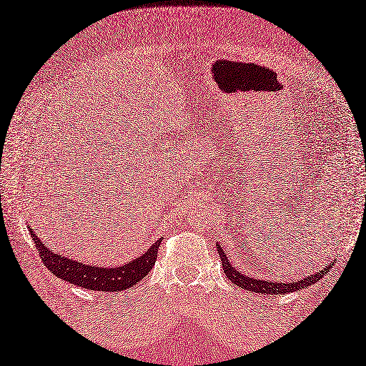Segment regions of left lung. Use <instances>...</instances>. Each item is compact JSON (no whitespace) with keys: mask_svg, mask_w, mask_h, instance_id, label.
<instances>
[{"mask_svg":"<svg viewBox=\"0 0 366 366\" xmlns=\"http://www.w3.org/2000/svg\"><path fill=\"white\" fill-rule=\"evenodd\" d=\"M217 251H219L223 270H225V274L228 277V280L232 281V283L242 287V290H246V291L267 294V296H283V294L294 292V291L302 290V287L312 286L313 283H317L318 280H322L325 274L331 270L332 265H335V262H331V264H328V267H325V268H322V270L315 272L313 274H310V277L302 278L299 281H291V283H280V281L252 278V277H249V274H244L239 270H236V268L232 265V262L228 260L227 252L223 251L222 246H219V242H217Z\"/></svg>","mask_w":366,"mask_h":366,"instance_id":"1","label":"left lung"}]
</instances>
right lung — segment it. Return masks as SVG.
Masks as SVG:
<instances>
[{
  "instance_id": "obj_1",
  "label": "right lung",
  "mask_w": 366,
  "mask_h": 366,
  "mask_svg": "<svg viewBox=\"0 0 366 366\" xmlns=\"http://www.w3.org/2000/svg\"><path fill=\"white\" fill-rule=\"evenodd\" d=\"M29 229L38 252H40L43 264L46 265L51 273L64 281H69L70 285L102 292H119L138 285L149 273L154 264H156L157 249L160 242V239L156 241L147 251L138 255V257H134L133 260L127 262L125 265L106 268L81 264L80 260H72L66 257V255L53 252L46 244H43L41 239L31 232L30 227Z\"/></svg>"
}]
</instances>
